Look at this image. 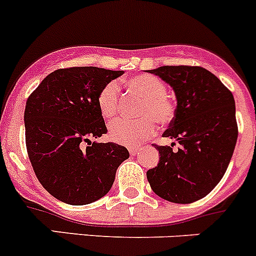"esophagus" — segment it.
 <instances>
[{
    "mask_svg": "<svg viewBox=\"0 0 256 256\" xmlns=\"http://www.w3.org/2000/svg\"><path fill=\"white\" fill-rule=\"evenodd\" d=\"M140 150H142L140 147H130V153L132 156H136V154H138V153L140 152Z\"/></svg>",
    "mask_w": 256,
    "mask_h": 256,
    "instance_id": "34e87169",
    "label": "esophagus"
}]
</instances>
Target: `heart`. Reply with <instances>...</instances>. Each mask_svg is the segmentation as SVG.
Returning <instances> with one entry per match:
<instances>
[{
    "label": "heart",
    "mask_w": 256,
    "mask_h": 256,
    "mask_svg": "<svg viewBox=\"0 0 256 256\" xmlns=\"http://www.w3.org/2000/svg\"><path fill=\"white\" fill-rule=\"evenodd\" d=\"M130 89L144 98L140 109V119L118 118L109 124V138L126 146H137L156 132L160 124H170L176 116V104L167 96L166 82L150 74L130 78ZM120 88L114 80L106 82L96 96V106L104 118L116 116Z\"/></svg>",
    "instance_id": "b5f03b06"
}]
</instances>
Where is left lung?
I'll use <instances>...</instances> for the list:
<instances>
[{
    "instance_id": "obj_1",
    "label": "left lung",
    "mask_w": 256,
    "mask_h": 256,
    "mask_svg": "<svg viewBox=\"0 0 256 256\" xmlns=\"http://www.w3.org/2000/svg\"><path fill=\"white\" fill-rule=\"evenodd\" d=\"M176 94L174 120L163 137L180 143L157 146L160 162L147 171L156 194L170 202L191 204L210 194L228 170L238 140L232 93L201 66H160L148 70Z\"/></svg>"
}]
</instances>
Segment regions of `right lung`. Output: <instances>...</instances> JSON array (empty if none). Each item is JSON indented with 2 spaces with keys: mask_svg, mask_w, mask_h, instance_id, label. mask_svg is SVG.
<instances>
[{
  "mask_svg": "<svg viewBox=\"0 0 256 256\" xmlns=\"http://www.w3.org/2000/svg\"><path fill=\"white\" fill-rule=\"evenodd\" d=\"M123 74L96 66L55 70L26 102V148L34 172L62 202L88 205L102 198L130 157L123 146L92 142L108 132L96 106L99 90Z\"/></svg>",
  "mask_w": 256,
  "mask_h": 256,
  "instance_id": "obj_1",
  "label": "right lung"
}]
</instances>
